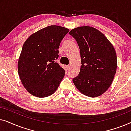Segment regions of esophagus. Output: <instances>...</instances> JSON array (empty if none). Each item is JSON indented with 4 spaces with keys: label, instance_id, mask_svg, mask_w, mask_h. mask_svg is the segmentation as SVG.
Here are the masks:
<instances>
[{
    "label": "esophagus",
    "instance_id": "obj_1",
    "mask_svg": "<svg viewBox=\"0 0 131 131\" xmlns=\"http://www.w3.org/2000/svg\"><path fill=\"white\" fill-rule=\"evenodd\" d=\"M70 66L68 65L67 66V70H70Z\"/></svg>",
    "mask_w": 131,
    "mask_h": 131
}]
</instances>
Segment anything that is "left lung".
<instances>
[{
    "label": "left lung",
    "instance_id": "1",
    "mask_svg": "<svg viewBox=\"0 0 131 131\" xmlns=\"http://www.w3.org/2000/svg\"><path fill=\"white\" fill-rule=\"evenodd\" d=\"M79 47L80 72L73 82L82 94L96 97L110 86L117 69V57L112 44L101 32L89 26L71 30Z\"/></svg>",
    "mask_w": 131,
    "mask_h": 131
}]
</instances>
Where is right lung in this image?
<instances>
[{
    "label": "right lung",
    "mask_w": 131,
    "mask_h": 131,
    "mask_svg": "<svg viewBox=\"0 0 131 131\" xmlns=\"http://www.w3.org/2000/svg\"><path fill=\"white\" fill-rule=\"evenodd\" d=\"M69 30L49 26L31 35L23 45L18 62V70L23 86L39 98L53 94L65 75L55 60L60 43Z\"/></svg>",
    "instance_id": "right-lung-1"
}]
</instances>
